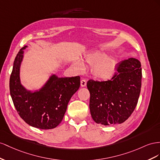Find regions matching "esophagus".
I'll use <instances>...</instances> for the list:
<instances>
[{
	"label": "esophagus",
	"mask_w": 160,
	"mask_h": 160,
	"mask_svg": "<svg viewBox=\"0 0 160 160\" xmlns=\"http://www.w3.org/2000/svg\"><path fill=\"white\" fill-rule=\"evenodd\" d=\"M80 84L82 87H85L86 86V81L85 80H82L80 81Z\"/></svg>",
	"instance_id": "1"
}]
</instances>
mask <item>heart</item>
Masks as SVG:
<instances>
[{"label": "heart", "mask_w": 160, "mask_h": 160, "mask_svg": "<svg viewBox=\"0 0 160 160\" xmlns=\"http://www.w3.org/2000/svg\"><path fill=\"white\" fill-rule=\"evenodd\" d=\"M118 62L115 58L108 56V54L99 50H92L86 53L83 59H78L73 63L72 67L78 73L85 71L86 66L92 67L93 76L99 80L108 81L115 76Z\"/></svg>", "instance_id": "obj_1"}]
</instances>
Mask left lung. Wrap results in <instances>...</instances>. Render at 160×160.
I'll list each match as a JSON object with an SVG mask.
<instances>
[{
	"mask_svg": "<svg viewBox=\"0 0 160 160\" xmlns=\"http://www.w3.org/2000/svg\"><path fill=\"white\" fill-rule=\"evenodd\" d=\"M118 73L111 80H90V111L98 124H121L128 118L138 102L141 86V63L131 58L118 63Z\"/></svg>",
	"mask_w": 160,
	"mask_h": 160,
	"instance_id": "8db88e82",
	"label": "left lung"
}]
</instances>
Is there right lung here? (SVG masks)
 <instances>
[{"instance_id":"obj_1","label":"right lung","mask_w":160,"mask_h":160,"mask_svg":"<svg viewBox=\"0 0 160 160\" xmlns=\"http://www.w3.org/2000/svg\"><path fill=\"white\" fill-rule=\"evenodd\" d=\"M22 48L13 63L10 77V94L16 110L31 127L51 129L62 122L70 98L80 86V77L60 78L52 74L39 90H27L21 83L20 68L24 57Z\"/></svg>"}]
</instances>
